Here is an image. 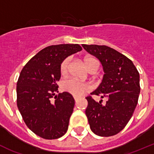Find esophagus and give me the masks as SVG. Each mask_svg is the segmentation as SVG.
I'll return each mask as SVG.
<instances>
[{
    "instance_id": "esophagus-1",
    "label": "esophagus",
    "mask_w": 154,
    "mask_h": 154,
    "mask_svg": "<svg viewBox=\"0 0 154 154\" xmlns=\"http://www.w3.org/2000/svg\"><path fill=\"white\" fill-rule=\"evenodd\" d=\"M74 100H75V102H77V97H74Z\"/></svg>"
}]
</instances>
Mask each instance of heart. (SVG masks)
Wrapping results in <instances>:
<instances>
[{
	"mask_svg": "<svg viewBox=\"0 0 154 154\" xmlns=\"http://www.w3.org/2000/svg\"><path fill=\"white\" fill-rule=\"evenodd\" d=\"M70 57H67L63 60L60 64V74L62 75H66L68 72L69 65H70ZM84 63L87 69L90 70L96 63H98L95 59L92 57H86L84 59ZM61 88L63 91L72 94L74 97H81L86 93L89 92L91 90V86L87 83L80 82L73 78H69L63 80L61 84Z\"/></svg>",
	"mask_w": 154,
	"mask_h": 154,
	"instance_id": "b5f03b06",
	"label": "heart"
}]
</instances>
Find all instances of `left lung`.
<instances>
[{
	"mask_svg": "<svg viewBox=\"0 0 154 154\" xmlns=\"http://www.w3.org/2000/svg\"><path fill=\"white\" fill-rule=\"evenodd\" d=\"M83 48L99 59L103 66V80L91 94L107 99L105 104L87 97L86 109L91 130L100 137L118 134L132 117L138 102L140 74L134 63L120 52L105 45L83 44Z\"/></svg>",
	"mask_w": 154,
	"mask_h": 154,
	"instance_id": "8db88e82",
	"label": "left lung"
}]
</instances>
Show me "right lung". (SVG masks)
Here are the masks:
<instances>
[{"label":"right lung","instance_id":"obj_1","mask_svg":"<svg viewBox=\"0 0 154 154\" xmlns=\"http://www.w3.org/2000/svg\"><path fill=\"white\" fill-rule=\"evenodd\" d=\"M82 50L79 44L47 47L23 67L17 83V103L30 131L47 140L57 139L68 129L74 106L70 94H58L60 64L64 59ZM54 96L55 100H52Z\"/></svg>","mask_w":154,"mask_h":154}]
</instances>
